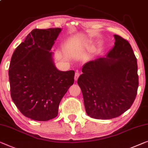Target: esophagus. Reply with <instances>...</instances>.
<instances>
[{"label":"esophagus","mask_w":148,"mask_h":148,"mask_svg":"<svg viewBox=\"0 0 148 148\" xmlns=\"http://www.w3.org/2000/svg\"><path fill=\"white\" fill-rule=\"evenodd\" d=\"M79 76H80V72H79L78 71H76V72H75V76H74L75 81H76L77 80H78Z\"/></svg>","instance_id":"esophagus-1"}]
</instances>
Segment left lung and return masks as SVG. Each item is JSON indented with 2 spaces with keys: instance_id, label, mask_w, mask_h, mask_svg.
<instances>
[{
  "instance_id": "left-lung-1",
  "label": "left lung",
  "mask_w": 148,
  "mask_h": 148,
  "mask_svg": "<svg viewBox=\"0 0 148 148\" xmlns=\"http://www.w3.org/2000/svg\"><path fill=\"white\" fill-rule=\"evenodd\" d=\"M115 43L106 57L83 66L78 84L87 114L108 120L122 115L137 95V59L128 41L114 34Z\"/></svg>"
}]
</instances>
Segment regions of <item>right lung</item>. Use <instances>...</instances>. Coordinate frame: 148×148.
<instances>
[{
    "mask_svg": "<svg viewBox=\"0 0 148 148\" xmlns=\"http://www.w3.org/2000/svg\"><path fill=\"white\" fill-rule=\"evenodd\" d=\"M60 32V28L34 29L11 58V98L20 112L32 120L56 118L61 100L74 84V70H58L50 52Z\"/></svg>",
    "mask_w": 148,
    "mask_h": 148,
    "instance_id": "add662e5",
    "label": "right lung"
}]
</instances>
